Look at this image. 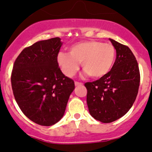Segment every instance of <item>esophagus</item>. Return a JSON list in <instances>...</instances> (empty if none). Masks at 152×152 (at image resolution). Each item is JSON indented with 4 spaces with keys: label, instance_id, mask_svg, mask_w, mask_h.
<instances>
[{
    "label": "esophagus",
    "instance_id": "obj_1",
    "mask_svg": "<svg viewBox=\"0 0 152 152\" xmlns=\"http://www.w3.org/2000/svg\"><path fill=\"white\" fill-rule=\"evenodd\" d=\"M82 85H83V83H79V82H77V81L75 82V86H82Z\"/></svg>",
    "mask_w": 152,
    "mask_h": 152
}]
</instances>
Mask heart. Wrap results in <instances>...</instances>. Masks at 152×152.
<instances>
[{"mask_svg": "<svg viewBox=\"0 0 152 152\" xmlns=\"http://www.w3.org/2000/svg\"><path fill=\"white\" fill-rule=\"evenodd\" d=\"M69 53L60 52L57 63L62 72L72 77L79 69V63L86 74L91 78L106 76L112 69L116 60V49L111 43L86 41L74 43L69 48Z\"/></svg>", "mask_w": 152, "mask_h": 152, "instance_id": "heart-1", "label": "heart"}]
</instances>
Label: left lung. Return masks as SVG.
<instances>
[{
    "instance_id": "8db88e82",
    "label": "left lung",
    "mask_w": 152,
    "mask_h": 152,
    "mask_svg": "<svg viewBox=\"0 0 152 152\" xmlns=\"http://www.w3.org/2000/svg\"><path fill=\"white\" fill-rule=\"evenodd\" d=\"M109 41L116 51L112 69L97 81L85 83L91 116L103 123L116 121L128 112L140 82L138 63L130 48L111 38Z\"/></svg>"
}]
</instances>
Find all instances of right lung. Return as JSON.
I'll list each match as a JSON object with an SVG mask.
<instances>
[{
	"label": "right lung",
	"mask_w": 152,
	"mask_h": 152,
	"mask_svg": "<svg viewBox=\"0 0 152 152\" xmlns=\"http://www.w3.org/2000/svg\"><path fill=\"white\" fill-rule=\"evenodd\" d=\"M62 44L58 37L38 41L24 48L13 65L11 85L15 101L29 119L41 126L61 119L75 88L74 81L65 76L57 63Z\"/></svg>",
	"instance_id": "right-lung-1"
}]
</instances>
